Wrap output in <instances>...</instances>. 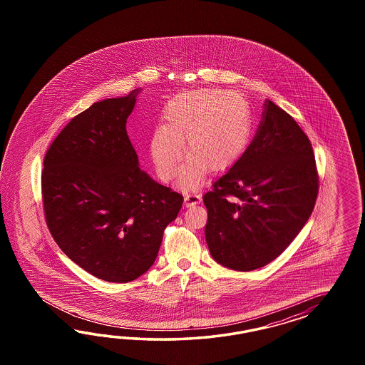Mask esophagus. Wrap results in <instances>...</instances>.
<instances>
[{
  "label": "esophagus",
  "mask_w": 365,
  "mask_h": 365,
  "mask_svg": "<svg viewBox=\"0 0 365 365\" xmlns=\"http://www.w3.org/2000/svg\"><path fill=\"white\" fill-rule=\"evenodd\" d=\"M183 198H185V205H186V207H191V206H194V205H198L200 203V195L199 194H195V192H185L183 194Z\"/></svg>",
  "instance_id": "obj_1"
}]
</instances>
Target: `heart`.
Instances as JSON below:
<instances>
[{"instance_id": "1", "label": "heart", "mask_w": 365, "mask_h": 365, "mask_svg": "<svg viewBox=\"0 0 365 365\" xmlns=\"http://www.w3.org/2000/svg\"><path fill=\"white\" fill-rule=\"evenodd\" d=\"M163 119L165 125L153 133L150 153L158 174L170 180L177 175L183 140L188 156L178 180L183 188L202 185L206 167L220 171L232 166L252 138L250 106L234 92H190L168 104Z\"/></svg>"}]
</instances>
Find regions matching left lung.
Masks as SVG:
<instances>
[{
	"label": "left lung",
	"instance_id": "left-lung-1",
	"mask_svg": "<svg viewBox=\"0 0 365 365\" xmlns=\"http://www.w3.org/2000/svg\"><path fill=\"white\" fill-rule=\"evenodd\" d=\"M203 195L210 255L238 272L267 265L309 220L319 175L308 136L266 100L253 142Z\"/></svg>",
	"mask_w": 365,
	"mask_h": 365
}]
</instances>
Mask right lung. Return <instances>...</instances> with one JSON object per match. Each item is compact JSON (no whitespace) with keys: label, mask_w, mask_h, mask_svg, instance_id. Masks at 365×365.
I'll return each instance as SVG.
<instances>
[{"label":"right lung","mask_w":365,"mask_h":365,"mask_svg":"<svg viewBox=\"0 0 365 365\" xmlns=\"http://www.w3.org/2000/svg\"><path fill=\"white\" fill-rule=\"evenodd\" d=\"M93 103L58 133L41 175L45 220L75 264L108 282H130L154 265L183 197L140 170L125 130L136 96Z\"/></svg>","instance_id":"add662e5"}]
</instances>
